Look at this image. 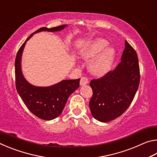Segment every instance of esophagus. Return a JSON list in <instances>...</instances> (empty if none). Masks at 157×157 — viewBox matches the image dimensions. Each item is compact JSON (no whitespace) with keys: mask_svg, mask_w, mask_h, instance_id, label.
I'll use <instances>...</instances> for the list:
<instances>
[{"mask_svg":"<svg viewBox=\"0 0 157 157\" xmlns=\"http://www.w3.org/2000/svg\"><path fill=\"white\" fill-rule=\"evenodd\" d=\"M88 83H89V79H88V78H87L86 76L82 77L81 80H80V85H81V86H83V85L87 84Z\"/></svg>","mask_w":157,"mask_h":157,"instance_id":"1","label":"esophagus"}]
</instances>
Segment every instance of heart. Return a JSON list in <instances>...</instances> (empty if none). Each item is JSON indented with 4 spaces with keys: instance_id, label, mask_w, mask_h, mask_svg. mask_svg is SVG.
<instances>
[{
    "instance_id": "heart-1",
    "label": "heart",
    "mask_w": 157,
    "mask_h": 157,
    "mask_svg": "<svg viewBox=\"0 0 157 157\" xmlns=\"http://www.w3.org/2000/svg\"><path fill=\"white\" fill-rule=\"evenodd\" d=\"M108 41L99 38L92 41L91 44L82 52L85 58H93L89 67L95 75H103L112 66L115 59L116 50L113 46H107Z\"/></svg>"
}]
</instances>
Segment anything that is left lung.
Listing matches in <instances>:
<instances>
[{"label": "left lung", "mask_w": 157, "mask_h": 157, "mask_svg": "<svg viewBox=\"0 0 157 157\" xmlns=\"http://www.w3.org/2000/svg\"><path fill=\"white\" fill-rule=\"evenodd\" d=\"M121 62L113 71L90 82L93 95L89 102L92 116L107 123L121 116L131 105L140 83L137 53L128 42Z\"/></svg>", "instance_id": "1"}]
</instances>
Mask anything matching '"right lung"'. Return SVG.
I'll return each mask as SVG.
<instances>
[{
    "label": "right lung",
    "instance_id": "right-lung-1",
    "mask_svg": "<svg viewBox=\"0 0 157 157\" xmlns=\"http://www.w3.org/2000/svg\"><path fill=\"white\" fill-rule=\"evenodd\" d=\"M66 25L38 29L26 39L18 50L15 59V84L18 95L26 107L34 115L43 120H52L62 113L68 97L79 86L80 79L63 80L48 87L34 86L29 84L23 76L21 69V59L25 44L34 34L41 31H59Z\"/></svg>",
    "mask_w": 157,
    "mask_h": 157
}]
</instances>
